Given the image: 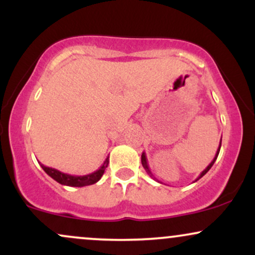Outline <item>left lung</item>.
Instances as JSON below:
<instances>
[{"mask_svg":"<svg viewBox=\"0 0 255 255\" xmlns=\"http://www.w3.org/2000/svg\"><path fill=\"white\" fill-rule=\"evenodd\" d=\"M221 145H222V139H221V142H219V147H218V150H217V152H216V156H215V158H213V159H212V162H211V163H210V164H209V165H207V168H206V169H205V170H204L203 172H201V174H200V175H199V177H198V178H197V180H195V181H198V180H199V178H201V177H203V176H204V175H205V174H206V172H207V171H209V170H210V169H211V168H212L213 163H215V162H216V159H217V157H218L219 150H221ZM141 164H142V166H144V169H145V170H146V172H147V174H148V175H150V176H151V177H153V175H152V172H151V170H150V168H148V164H147V158H146V154H145V152H142V154H141ZM153 178H154V180H156V177H153ZM156 181H158V180H156ZM158 182H159V181H158Z\"/></svg>","mask_w":255,"mask_h":255,"instance_id":"left-lung-1","label":"left lung"}]
</instances>
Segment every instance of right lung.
Returning a JSON list of instances; mask_svg holds the SVG:
<instances>
[{"label": "right lung", "instance_id": "add662e5", "mask_svg": "<svg viewBox=\"0 0 255 255\" xmlns=\"http://www.w3.org/2000/svg\"><path fill=\"white\" fill-rule=\"evenodd\" d=\"M108 164H109V157H107V159L104 160V163L102 164V166L98 169V170L92 172V174L84 175V176H74V175L64 174V172L57 170V169L49 168V166H45L43 164H40V166H42L43 170L45 171L49 176L54 178V180L58 183L64 184V186H69V187H84V186H90V184L98 182V181L101 180V177L103 176Z\"/></svg>", "mask_w": 255, "mask_h": 255}]
</instances>
